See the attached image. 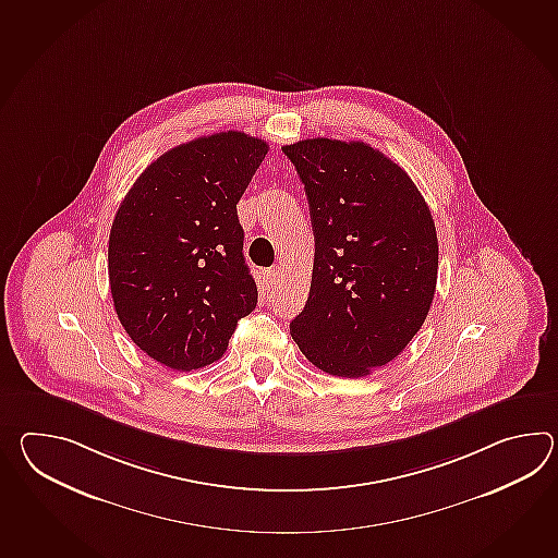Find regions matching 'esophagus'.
Listing matches in <instances>:
<instances>
[{"label": "esophagus", "instance_id": "1", "mask_svg": "<svg viewBox=\"0 0 558 558\" xmlns=\"http://www.w3.org/2000/svg\"><path fill=\"white\" fill-rule=\"evenodd\" d=\"M280 278H282L280 268H272V270H268V274H266V282H268V288H276V286L280 284Z\"/></svg>", "mask_w": 558, "mask_h": 558}]
</instances>
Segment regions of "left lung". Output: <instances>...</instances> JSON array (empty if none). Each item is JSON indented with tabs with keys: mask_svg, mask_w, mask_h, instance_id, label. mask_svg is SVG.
Listing matches in <instances>:
<instances>
[{
	"mask_svg": "<svg viewBox=\"0 0 558 558\" xmlns=\"http://www.w3.org/2000/svg\"><path fill=\"white\" fill-rule=\"evenodd\" d=\"M308 198L314 268L290 323L323 372L360 378L409 347L438 274L433 214L398 163L364 142L310 137L282 148Z\"/></svg>",
	"mask_w": 558,
	"mask_h": 558,
	"instance_id": "1",
	"label": "left lung"
}]
</instances>
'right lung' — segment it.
<instances>
[{
	"label": "right lung",
	"mask_w": 558,
	"mask_h": 558,
	"mask_svg": "<svg viewBox=\"0 0 558 558\" xmlns=\"http://www.w3.org/2000/svg\"><path fill=\"white\" fill-rule=\"evenodd\" d=\"M268 154L244 132L196 137L161 154L116 211L108 272L128 336L172 371L222 359L256 308L235 204Z\"/></svg>",
	"instance_id": "1"
}]
</instances>
